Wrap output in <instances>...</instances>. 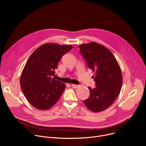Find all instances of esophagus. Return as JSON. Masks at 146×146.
<instances>
[{"label": "esophagus", "mask_w": 146, "mask_h": 146, "mask_svg": "<svg viewBox=\"0 0 146 146\" xmlns=\"http://www.w3.org/2000/svg\"><path fill=\"white\" fill-rule=\"evenodd\" d=\"M72 87L73 88H78L79 87V86L76 85V84H72Z\"/></svg>", "instance_id": "34e87169"}]
</instances>
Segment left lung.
<instances>
[{
	"label": "left lung",
	"mask_w": 146,
	"mask_h": 146,
	"mask_svg": "<svg viewBox=\"0 0 146 146\" xmlns=\"http://www.w3.org/2000/svg\"><path fill=\"white\" fill-rule=\"evenodd\" d=\"M88 68L95 72L93 78L96 87H88L90 97L84 100L86 107L93 112L106 110L120 93L122 76L120 66L112 52L94 41L78 46Z\"/></svg>",
	"instance_id": "left-lung-1"
}]
</instances>
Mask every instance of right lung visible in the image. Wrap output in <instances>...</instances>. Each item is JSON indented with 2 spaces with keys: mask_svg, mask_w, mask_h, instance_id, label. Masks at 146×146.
Instances as JSON below:
<instances>
[{
  "mask_svg": "<svg viewBox=\"0 0 146 146\" xmlns=\"http://www.w3.org/2000/svg\"><path fill=\"white\" fill-rule=\"evenodd\" d=\"M72 48L71 45L46 43L29 56L21 75L20 86L28 102L36 109H50L65 90L64 83L52 76L61 57Z\"/></svg>",
  "mask_w": 146,
  "mask_h": 146,
  "instance_id": "add662e5",
  "label": "right lung"
}]
</instances>
